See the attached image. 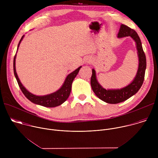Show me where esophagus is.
Here are the masks:
<instances>
[{"mask_svg":"<svg viewBox=\"0 0 158 158\" xmlns=\"http://www.w3.org/2000/svg\"><path fill=\"white\" fill-rule=\"evenodd\" d=\"M92 62V59H91V58H87V59H86V60H85V62L86 64L90 63V62Z\"/></svg>","mask_w":158,"mask_h":158,"instance_id":"34e87169","label":"esophagus"}]
</instances>
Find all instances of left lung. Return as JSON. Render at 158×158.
Returning <instances> with one entry per match:
<instances>
[{
    "label": "left lung",
    "mask_w": 158,
    "mask_h": 158,
    "mask_svg": "<svg viewBox=\"0 0 158 158\" xmlns=\"http://www.w3.org/2000/svg\"><path fill=\"white\" fill-rule=\"evenodd\" d=\"M130 36L136 42L138 56L139 59L138 69L136 76L127 85L121 89H106L98 81L96 71L93 69L91 78V85L95 94L102 101L109 104H118L128 99L136 94L143 85L145 71L146 69V59L142 47L141 39L134 30L126 25L121 24L118 34V38Z\"/></svg>",
    "instance_id": "left-lung-1"
}]
</instances>
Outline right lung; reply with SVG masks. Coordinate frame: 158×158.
I'll use <instances>...</instances> for the list:
<instances>
[{"label": "right lung", "mask_w": 158, "mask_h": 158, "mask_svg": "<svg viewBox=\"0 0 158 158\" xmlns=\"http://www.w3.org/2000/svg\"><path fill=\"white\" fill-rule=\"evenodd\" d=\"M24 37V35L22 37L21 39L19 41V43L17 46V52L19 47L20 46V44L22 40V39H23ZM17 52L14 59V76L16 78V80L18 82L19 86L20 87V89H21L22 93L24 94V96L32 102L37 105L47 107H54L59 105H61L62 103H64L67 99V98H69L70 95L73 82L75 79V77H76V76L77 75L82 66L79 67L77 69H76L75 71H74L73 72H72L67 76L62 86L56 92L49 94L44 95V96H37L30 93L28 90L23 85H22L20 79H19V77L17 76V74L16 73V69H15V59H16Z\"/></svg>", "instance_id": "1"}]
</instances>
